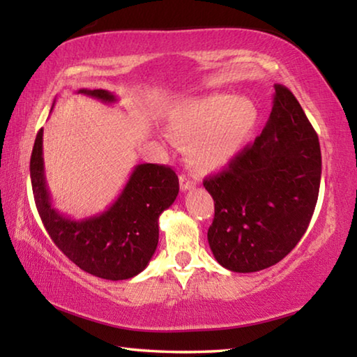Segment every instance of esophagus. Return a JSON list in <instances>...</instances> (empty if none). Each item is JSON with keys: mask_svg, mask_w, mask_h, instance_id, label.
Masks as SVG:
<instances>
[{"mask_svg": "<svg viewBox=\"0 0 357 357\" xmlns=\"http://www.w3.org/2000/svg\"><path fill=\"white\" fill-rule=\"evenodd\" d=\"M179 183H181V189H183L184 192L193 189V185H195V183H193L189 176H185V174H181Z\"/></svg>", "mask_w": 357, "mask_h": 357, "instance_id": "esophagus-1", "label": "esophagus"}]
</instances>
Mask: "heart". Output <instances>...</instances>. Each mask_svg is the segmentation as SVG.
Instances as JSON below:
<instances>
[{"label":"heart","instance_id":"1","mask_svg":"<svg viewBox=\"0 0 357 357\" xmlns=\"http://www.w3.org/2000/svg\"><path fill=\"white\" fill-rule=\"evenodd\" d=\"M255 102L234 94L185 99L167 112V128L179 143H190V164L202 172L225 167L250 140L258 124Z\"/></svg>","mask_w":357,"mask_h":357}]
</instances>
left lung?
Segmentation results:
<instances>
[{"mask_svg":"<svg viewBox=\"0 0 357 357\" xmlns=\"http://www.w3.org/2000/svg\"><path fill=\"white\" fill-rule=\"evenodd\" d=\"M273 112L253 144L203 181L214 200L208 243L217 263L257 273L291 252L309 227L321 181L315 129L293 93L274 84Z\"/></svg>","mask_w":357,"mask_h":357,"instance_id":"left-lung-1","label":"left lung"}]
</instances>
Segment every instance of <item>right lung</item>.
Wrapping results in <instances>:
<instances>
[{
  "label": "right lung",
  "instance_id": "obj_1",
  "mask_svg": "<svg viewBox=\"0 0 357 357\" xmlns=\"http://www.w3.org/2000/svg\"><path fill=\"white\" fill-rule=\"evenodd\" d=\"M105 104L116 96L105 89H78ZM40 129L36 135L29 173L36 208L53 243L84 273L107 280L132 279L149 264L159 243V215L176 200L179 181L170 167L140 164L123 192L104 213L70 219L53 208L47 187Z\"/></svg>",
  "mask_w": 357,
  "mask_h": 357
}]
</instances>
